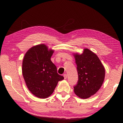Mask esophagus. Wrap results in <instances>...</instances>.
<instances>
[{"label": "esophagus", "mask_w": 123, "mask_h": 123, "mask_svg": "<svg viewBox=\"0 0 123 123\" xmlns=\"http://www.w3.org/2000/svg\"><path fill=\"white\" fill-rule=\"evenodd\" d=\"M63 77H64V79H66L67 78V75L66 74H65L63 75Z\"/></svg>", "instance_id": "1"}]
</instances>
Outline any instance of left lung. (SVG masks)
Returning a JSON list of instances; mask_svg holds the SVG:
<instances>
[{"label":"left lung","instance_id":"obj_1","mask_svg":"<svg viewBox=\"0 0 123 123\" xmlns=\"http://www.w3.org/2000/svg\"><path fill=\"white\" fill-rule=\"evenodd\" d=\"M73 55L79 75L74 91L81 98H88L95 94L102 86L105 75V68L97 55L89 49H84L81 54Z\"/></svg>","mask_w":123,"mask_h":123}]
</instances>
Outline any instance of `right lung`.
I'll return each mask as SVG.
<instances>
[{
  "label": "right lung",
  "instance_id": "right-lung-1",
  "mask_svg": "<svg viewBox=\"0 0 123 123\" xmlns=\"http://www.w3.org/2000/svg\"><path fill=\"white\" fill-rule=\"evenodd\" d=\"M54 50L44 44L32 47L25 55L22 73L30 92L40 98L52 94L58 82L64 79L58 74L57 68L51 61Z\"/></svg>",
  "mask_w": 123,
  "mask_h": 123
}]
</instances>
